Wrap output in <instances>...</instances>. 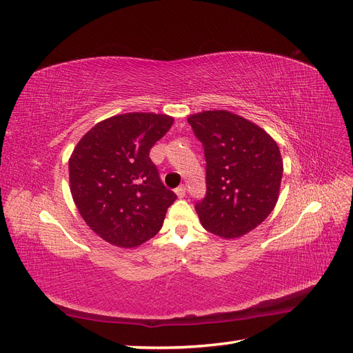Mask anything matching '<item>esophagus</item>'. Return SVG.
I'll return each instance as SVG.
<instances>
[{"instance_id": "obj_1", "label": "esophagus", "mask_w": 353, "mask_h": 353, "mask_svg": "<svg viewBox=\"0 0 353 353\" xmlns=\"http://www.w3.org/2000/svg\"><path fill=\"white\" fill-rule=\"evenodd\" d=\"M175 193H176V196H178L179 199L185 197V193H187V188H185V185H179V187L175 190Z\"/></svg>"}]
</instances>
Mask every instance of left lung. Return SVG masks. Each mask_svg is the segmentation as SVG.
<instances>
[{"label":"left lung","mask_w":353,"mask_h":353,"mask_svg":"<svg viewBox=\"0 0 353 353\" xmlns=\"http://www.w3.org/2000/svg\"><path fill=\"white\" fill-rule=\"evenodd\" d=\"M187 121L205 147L208 191L196 205L201 225L222 239H239L276 205L280 148L261 126L228 110H205Z\"/></svg>","instance_id":"1"}]
</instances>
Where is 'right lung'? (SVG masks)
I'll return each instance as SVG.
<instances>
[{
  "instance_id": "right-lung-1",
  "label": "right lung",
  "mask_w": 353,
  "mask_h": 353,
  "mask_svg": "<svg viewBox=\"0 0 353 353\" xmlns=\"http://www.w3.org/2000/svg\"><path fill=\"white\" fill-rule=\"evenodd\" d=\"M172 123L168 114H116L92 126L73 148L70 193L104 241L132 249L162 228L176 196L162 184L148 153Z\"/></svg>"
}]
</instances>
